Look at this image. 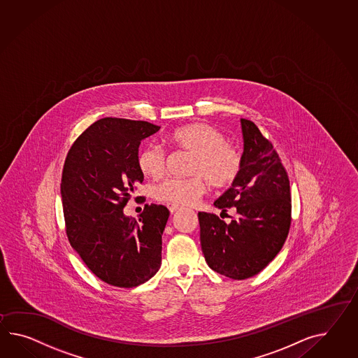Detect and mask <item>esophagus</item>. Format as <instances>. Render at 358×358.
<instances>
[{"mask_svg":"<svg viewBox=\"0 0 358 358\" xmlns=\"http://www.w3.org/2000/svg\"><path fill=\"white\" fill-rule=\"evenodd\" d=\"M168 208H169L171 213H175L176 210H180V207H177V206H169Z\"/></svg>","mask_w":358,"mask_h":358,"instance_id":"1","label":"esophagus"}]
</instances>
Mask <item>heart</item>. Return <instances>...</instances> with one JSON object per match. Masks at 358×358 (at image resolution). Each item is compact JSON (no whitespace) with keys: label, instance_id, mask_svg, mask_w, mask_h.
<instances>
[{"label":"heart","instance_id":"1","mask_svg":"<svg viewBox=\"0 0 358 358\" xmlns=\"http://www.w3.org/2000/svg\"><path fill=\"white\" fill-rule=\"evenodd\" d=\"M169 142L182 151L194 154L190 178H169L157 185L154 196L168 206H192L207 192V181L216 189H225L236 182L243 168V159L236 148L227 145V137L207 124H189L168 136ZM142 175L157 180L164 175V150L150 143L137 155Z\"/></svg>","mask_w":358,"mask_h":358}]
</instances>
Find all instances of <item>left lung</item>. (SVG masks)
<instances>
[{
    "mask_svg": "<svg viewBox=\"0 0 358 358\" xmlns=\"http://www.w3.org/2000/svg\"><path fill=\"white\" fill-rule=\"evenodd\" d=\"M243 168L215 207L236 216L227 224L199 212L201 251L212 271L231 279L256 275L277 256L291 225L289 181L277 151L251 120L241 119Z\"/></svg>",
    "mask_w": 358,
    "mask_h": 358,
    "instance_id": "8db88e82",
    "label": "left lung"
}]
</instances>
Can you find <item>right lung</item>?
<instances>
[{"mask_svg":"<svg viewBox=\"0 0 358 358\" xmlns=\"http://www.w3.org/2000/svg\"><path fill=\"white\" fill-rule=\"evenodd\" d=\"M160 127L105 117L73 142L62 173L66 233L87 268L115 287H136L162 265L164 206L146 204L140 218L124 215L143 175L137 166L141 141Z\"/></svg>","mask_w":358,"mask_h":358,"instance_id":"obj_1","label":"right lung"}]
</instances>
